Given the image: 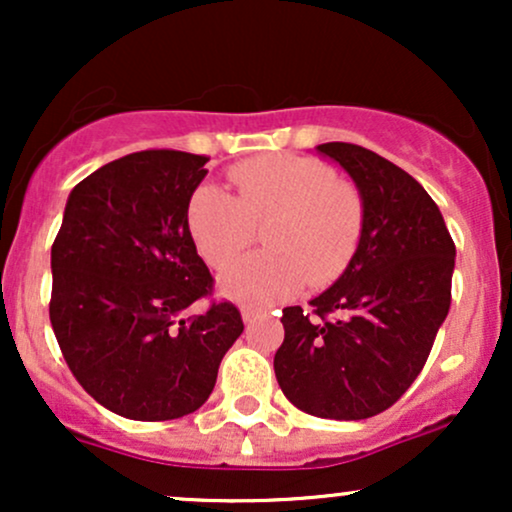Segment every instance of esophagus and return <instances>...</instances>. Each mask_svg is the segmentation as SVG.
<instances>
[{"label": "esophagus", "instance_id": "34e87169", "mask_svg": "<svg viewBox=\"0 0 512 512\" xmlns=\"http://www.w3.org/2000/svg\"><path fill=\"white\" fill-rule=\"evenodd\" d=\"M255 310H252V308H243V310H240V317H243V322H245V325H250V322L252 320H255Z\"/></svg>", "mask_w": 512, "mask_h": 512}]
</instances>
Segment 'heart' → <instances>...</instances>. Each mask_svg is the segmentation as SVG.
I'll return each instance as SVG.
<instances>
[{"mask_svg":"<svg viewBox=\"0 0 512 512\" xmlns=\"http://www.w3.org/2000/svg\"><path fill=\"white\" fill-rule=\"evenodd\" d=\"M238 195L219 185L197 187L187 228L202 260L228 267L264 226L262 255L238 262L221 291L245 305L284 303L305 284H330L344 272L361 236V199L332 170L303 156H262L231 170Z\"/></svg>","mask_w":512,"mask_h":512,"instance_id":"obj_1","label":"heart"}]
</instances>
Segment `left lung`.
I'll return each mask as SVG.
<instances>
[{
    "label": "left lung",
    "instance_id": "obj_1",
    "mask_svg": "<svg viewBox=\"0 0 512 512\" xmlns=\"http://www.w3.org/2000/svg\"><path fill=\"white\" fill-rule=\"evenodd\" d=\"M315 151L354 180L361 236L342 276L310 301L320 320L284 308L274 373L305 414L358 421L392 407L424 368L450 310L455 243L407 170L356 144ZM327 312L338 317L325 321Z\"/></svg>",
    "mask_w": 512,
    "mask_h": 512
}]
</instances>
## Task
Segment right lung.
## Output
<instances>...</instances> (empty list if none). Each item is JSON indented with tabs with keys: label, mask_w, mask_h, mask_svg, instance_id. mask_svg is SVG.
I'll list each match as a JSON object with an SVG mask.
<instances>
[{
	"label": "right lung",
	"mask_w": 512,
	"mask_h": 512,
	"mask_svg": "<svg viewBox=\"0 0 512 512\" xmlns=\"http://www.w3.org/2000/svg\"><path fill=\"white\" fill-rule=\"evenodd\" d=\"M207 156L139 151L69 192L52 243L50 322L79 385L134 421L192 414L243 332L233 303L182 317L211 293L187 228Z\"/></svg>",
	"instance_id": "1"
}]
</instances>
